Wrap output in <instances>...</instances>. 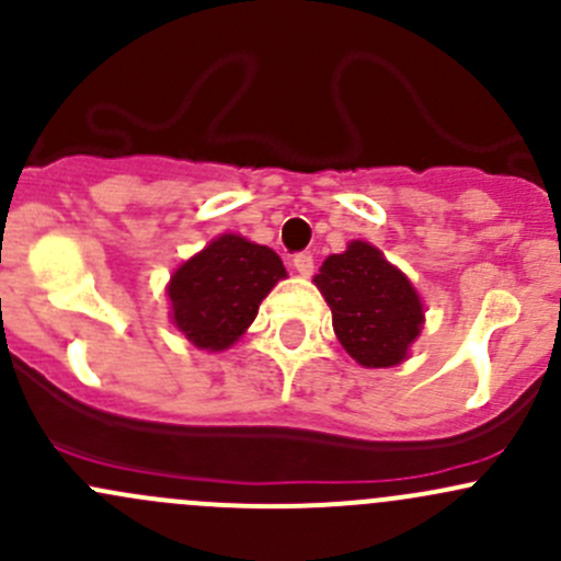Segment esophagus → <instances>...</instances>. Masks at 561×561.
Wrapping results in <instances>:
<instances>
[{"label":"esophagus","instance_id":"34e87169","mask_svg":"<svg viewBox=\"0 0 561 561\" xmlns=\"http://www.w3.org/2000/svg\"><path fill=\"white\" fill-rule=\"evenodd\" d=\"M293 268H296V274H301V276H312L314 257H312V254H307V252L293 254Z\"/></svg>","mask_w":561,"mask_h":561}]
</instances>
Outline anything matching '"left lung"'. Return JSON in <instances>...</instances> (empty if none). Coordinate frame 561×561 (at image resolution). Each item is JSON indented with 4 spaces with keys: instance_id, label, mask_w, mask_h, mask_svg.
<instances>
[{
    "instance_id": "1",
    "label": "left lung",
    "mask_w": 561,
    "mask_h": 561,
    "mask_svg": "<svg viewBox=\"0 0 561 561\" xmlns=\"http://www.w3.org/2000/svg\"><path fill=\"white\" fill-rule=\"evenodd\" d=\"M314 285L331 307L336 339L366 369L401 364L421 336V296L380 249L366 241H350L342 254L325 257Z\"/></svg>"
}]
</instances>
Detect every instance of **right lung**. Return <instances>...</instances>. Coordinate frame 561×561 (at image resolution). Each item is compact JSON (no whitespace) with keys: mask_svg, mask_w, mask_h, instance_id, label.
Instances as JSON below:
<instances>
[{"mask_svg":"<svg viewBox=\"0 0 561 561\" xmlns=\"http://www.w3.org/2000/svg\"><path fill=\"white\" fill-rule=\"evenodd\" d=\"M285 276L274 249L236 233L219 236L173 271L168 285L173 325L197 350H228L252 325L271 287Z\"/></svg>","mask_w":561,"mask_h":561,"instance_id":"add662e5","label":"right lung"}]
</instances>
